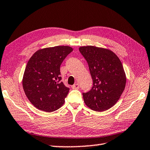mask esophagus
Returning a JSON list of instances; mask_svg holds the SVG:
<instances>
[{"label": "esophagus", "mask_w": 150, "mask_h": 150, "mask_svg": "<svg viewBox=\"0 0 150 150\" xmlns=\"http://www.w3.org/2000/svg\"><path fill=\"white\" fill-rule=\"evenodd\" d=\"M71 87L73 89H79V85L78 83H76V84L73 85Z\"/></svg>", "instance_id": "esophagus-1"}]
</instances>
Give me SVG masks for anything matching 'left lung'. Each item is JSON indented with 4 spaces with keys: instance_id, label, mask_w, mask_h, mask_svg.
<instances>
[{
    "instance_id": "1",
    "label": "left lung",
    "mask_w": 150,
    "mask_h": 150,
    "mask_svg": "<svg viewBox=\"0 0 150 150\" xmlns=\"http://www.w3.org/2000/svg\"><path fill=\"white\" fill-rule=\"evenodd\" d=\"M79 52L87 61L93 82L92 88L83 93L85 103L93 110H108L117 103L125 88L122 64L108 49L87 45L80 47Z\"/></svg>"
}]
</instances>
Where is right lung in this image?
<instances>
[{
    "instance_id": "1",
    "label": "right lung",
    "mask_w": 150,
    "mask_h": 150,
    "mask_svg": "<svg viewBox=\"0 0 150 150\" xmlns=\"http://www.w3.org/2000/svg\"><path fill=\"white\" fill-rule=\"evenodd\" d=\"M73 51L67 45L38 50L24 71L22 86L27 98L35 108L47 112L59 109L69 91L61 81L60 66Z\"/></svg>"
}]
</instances>
